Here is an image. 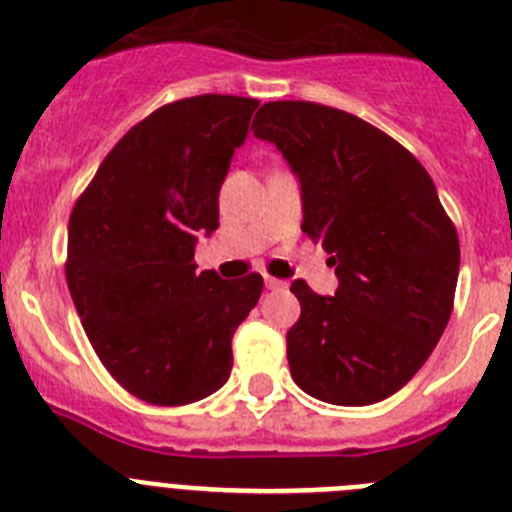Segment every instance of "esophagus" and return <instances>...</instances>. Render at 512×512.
<instances>
[{"label": "esophagus", "mask_w": 512, "mask_h": 512, "mask_svg": "<svg viewBox=\"0 0 512 512\" xmlns=\"http://www.w3.org/2000/svg\"><path fill=\"white\" fill-rule=\"evenodd\" d=\"M264 282H266V287H269V289H282V287H284V282H282V279H277V277H269V274H266V277H264Z\"/></svg>", "instance_id": "1"}]
</instances>
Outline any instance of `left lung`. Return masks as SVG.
<instances>
[{"label":"left lung","instance_id":"left-lung-1","mask_svg":"<svg viewBox=\"0 0 512 512\" xmlns=\"http://www.w3.org/2000/svg\"><path fill=\"white\" fill-rule=\"evenodd\" d=\"M302 184V230L330 253L336 297L292 282L300 320L287 359L300 390L330 405L395 395L431 356L454 310L459 235L418 158L351 112L264 104L251 125Z\"/></svg>","mask_w":512,"mask_h":512}]
</instances>
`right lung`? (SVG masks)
<instances>
[{
    "mask_svg": "<svg viewBox=\"0 0 512 512\" xmlns=\"http://www.w3.org/2000/svg\"><path fill=\"white\" fill-rule=\"evenodd\" d=\"M256 107L233 94L158 107L117 140L71 210L66 282L84 333L115 382L151 405H189L228 382L233 333L264 289L256 271L238 282L194 271Z\"/></svg>",
    "mask_w": 512,
    "mask_h": 512,
    "instance_id": "add662e5",
    "label": "right lung"
}]
</instances>
